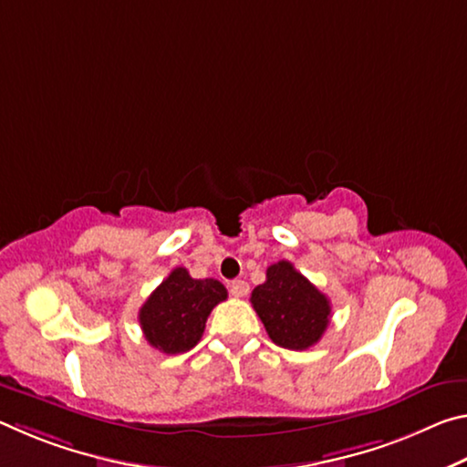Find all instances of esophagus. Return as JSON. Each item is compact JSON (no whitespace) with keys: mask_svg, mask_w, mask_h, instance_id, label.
<instances>
[{"mask_svg":"<svg viewBox=\"0 0 467 467\" xmlns=\"http://www.w3.org/2000/svg\"><path fill=\"white\" fill-rule=\"evenodd\" d=\"M231 292L234 296H247L249 292V284L244 280H233L231 282Z\"/></svg>","mask_w":467,"mask_h":467,"instance_id":"esophagus-1","label":"esophagus"}]
</instances>
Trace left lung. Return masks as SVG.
I'll return each instance as SVG.
<instances>
[{"label": "left lung", "instance_id": "obj_1", "mask_svg": "<svg viewBox=\"0 0 467 467\" xmlns=\"http://www.w3.org/2000/svg\"><path fill=\"white\" fill-rule=\"evenodd\" d=\"M251 305L274 344L306 350L326 334L329 298L286 259L267 267L265 282L251 292Z\"/></svg>", "mask_w": 467, "mask_h": 467}]
</instances>
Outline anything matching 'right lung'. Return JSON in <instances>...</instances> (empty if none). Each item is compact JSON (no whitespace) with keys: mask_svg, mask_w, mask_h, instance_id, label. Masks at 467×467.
<instances>
[{"mask_svg":"<svg viewBox=\"0 0 467 467\" xmlns=\"http://www.w3.org/2000/svg\"><path fill=\"white\" fill-rule=\"evenodd\" d=\"M224 284L195 280L185 267H175L140 309V326L148 344L164 354L192 350L200 342L208 315L226 300Z\"/></svg>","mask_w":467,"mask_h":467,"instance_id":"right-lung-1","label":"right lung"}]
</instances>
